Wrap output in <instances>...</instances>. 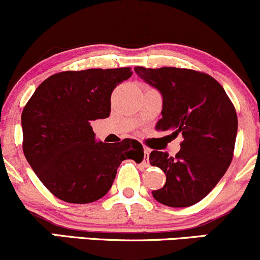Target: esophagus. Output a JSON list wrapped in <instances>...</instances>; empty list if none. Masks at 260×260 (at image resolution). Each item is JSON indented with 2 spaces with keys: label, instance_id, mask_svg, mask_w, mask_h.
Returning a JSON list of instances; mask_svg holds the SVG:
<instances>
[{
  "label": "esophagus",
  "instance_id": "34e87169",
  "mask_svg": "<svg viewBox=\"0 0 260 260\" xmlns=\"http://www.w3.org/2000/svg\"><path fill=\"white\" fill-rule=\"evenodd\" d=\"M149 154H150V149L144 148V161H147V162L149 160Z\"/></svg>",
  "mask_w": 260,
  "mask_h": 260
}]
</instances>
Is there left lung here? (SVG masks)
I'll return each mask as SVG.
<instances>
[{
    "mask_svg": "<svg viewBox=\"0 0 260 260\" xmlns=\"http://www.w3.org/2000/svg\"><path fill=\"white\" fill-rule=\"evenodd\" d=\"M136 73L162 95L157 131L182 134L176 156L153 150L149 161L165 172L166 183L151 194L174 208L196 204L211 192L234 157L237 113L220 83L187 68L136 67Z\"/></svg>",
    "mask_w": 260,
    "mask_h": 260,
    "instance_id": "obj_1",
    "label": "left lung"
}]
</instances>
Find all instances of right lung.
Wrapping results in <instances>:
<instances>
[{"mask_svg": "<svg viewBox=\"0 0 260 260\" xmlns=\"http://www.w3.org/2000/svg\"><path fill=\"white\" fill-rule=\"evenodd\" d=\"M132 74L129 67L56 73L24 106L23 153L39 180L61 201H98L110 190L122 161L143 160L138 140L96 142L90 126L109 117L113 89Z\"/></svg>", "mask_w": 260, "mask_h": 260, "instance_id": "1", "label": "right lung"}]
</instances>
